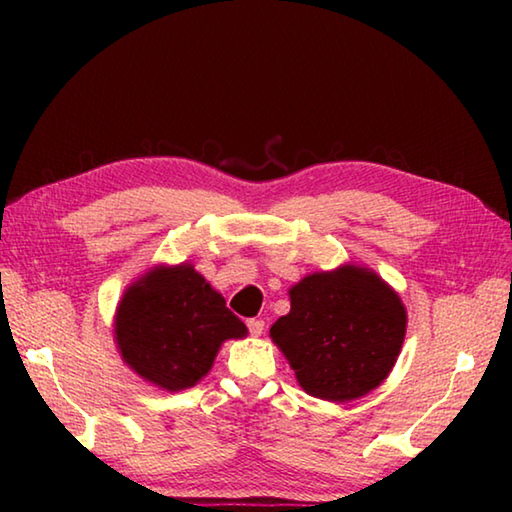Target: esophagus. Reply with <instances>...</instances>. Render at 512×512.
<instances>
[{"label": "esophagus", "mask_w": 512, "mask_h": 512, "mask_svg": "<svg viewBox=\"0 0 512 512\" xmlns=\"http://www.w3.org/2000/svg\"><path fill=\"white\" fill-rule=\"evenodd\" d=\"M246 325H248L250 336H262V332H264V320L250 318V320H246Z\"/></svg>", "instance_id": "34e87169"}]
</instances>
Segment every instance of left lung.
<instances>
[{
  "mask_svg": "<svg viewBox=\"0 0 512 512\" xmlns=\"http://www.w3.org/2000/svg\"><path fill=\"white\" fill-rule=\"evenodd\" d=\"M289 298L291 311L275 320L271 339L302 391L329 402L375 391L404 343L400 296L370 268L345 264L302 277Z\"/></svg>",
  "mask_w": 512,
  "mask_h": 512,
  "instance_id": "1",
  "label": "left lung"
}]
</instances>
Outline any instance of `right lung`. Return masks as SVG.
Masks as SVG:
<instances>
[{
    "label": "right lung",
    "instance_id": "right-lung-1",
    "mask_svg": "<svg viewBox=\"0 0 512 512\" xmlns=\"http://www.w3.org/2000/svg\"><path fill=\"white\" fill-rule=\"evenodd\" d=\"M246 325L192 264L155 266L124 291L115 316L121 359L162 391L196 386L221 343L244 339Z\"/></svg>",
    "mask_w": 512,
    "mask_h": 512
}]
</instances>
